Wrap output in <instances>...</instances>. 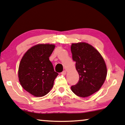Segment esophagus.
<instances>
[{
	"label": "esophagus",
	"mask_w": 125,
	"mask_h": 125,
	"mask_svg": "<svg viewBox=\"0 0 125 125\" xmlns=\"http://www.w3.org/2000/svg\"><path fill=\"white\" fill-rule=\"evenodd\" d=\"M61 74H63V75H65V74H66V71H63L62 72H61Z\"/></svg>",
	"instance_id": "34e87169"
}]
</instances>
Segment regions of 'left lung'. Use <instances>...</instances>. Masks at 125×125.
Listing matches in <instances>:
<instances>
[{"mask_svg":"<svg viewBox=\"0 0 125 125\" xmlns=\"http://www.w3.org/2000/svg\"><path fill=\"white\" fill-rule=\"evenodd\" d=\"M71 50L79 74V82L71 86V90L80 97H88L98 92L105 81L107 74L105 61L99 52L86 42L72 43Z\"/></svg>","mask_w":125,"mask_h":125,"instance_id":"8db88e82","label":"left lung"}]
</instances>
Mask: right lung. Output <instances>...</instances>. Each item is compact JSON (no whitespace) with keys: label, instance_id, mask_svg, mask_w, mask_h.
Instances as JSON below:
<instances>
[{"label":"right lung","instance_id":"right-lung-1","mask_svg":"<svg viewBox=\"0 0 125 125\" xmlns=\"http://www.w3.org/2000/svg\"><path fill=\"white\" fill-rule=\"evenodd\" d=\"M54 48V44L35 45L26 52L20 63L18 74L20 84L36 97L47 94L58 75L49 58Z\"/></svg>","mask_w":125,"mask_h":125}]
</instances>
